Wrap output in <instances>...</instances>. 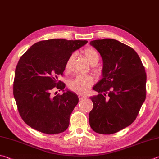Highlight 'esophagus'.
I'll return each mask as SVG.
<instances>
[{"instance_id": "1", "label": "esophagus", "mask_w": 159, "mask_h": 159, "mask_svg": "<svg viewBox=\"0 0 159 159\" xmlns=\"http://www.w3.org/2000/svg\"><path fill=\"white\" fill-rule=\"evenodd\" d=\"M86 98V95H79V99L80 100H84V99Z\"/></svg>"}]
</instances>
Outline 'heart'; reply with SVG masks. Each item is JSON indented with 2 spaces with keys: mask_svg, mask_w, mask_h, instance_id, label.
Instances as JSON below:
<instances>
[{
  "mask_svg": "<svg viewBox=\"0 0 159 159\" xmlns=\"http://www.w3.org/2000/svg\"><path fill=\"white\" fill-rule=\"evenodd\" d=\"M88 61L91 66L96 65L100 60V55L93 48L88 47L84 50ZM75 58V55L72 54L68 57L65 64V70L69 71L71 70L72 65ZM94 79L91 75H77L68 82V87L74 92L80 94H86L89 91L91 86L93 84Z\"/></svg>",
  "mask_w": 159,
  "mask_h": 159,
  "instance_id": "obj_1",
  "label": "heart"
}]
</instances>
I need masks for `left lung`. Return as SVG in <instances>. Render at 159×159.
I'll return each instance as SVG.
<instances>
[{
	"label": "left lung",
	"mask_w": 159,
	"mask_h": 159,
	"mask_svg": "<svg viewBox=\"0 0 159 159\" xmlns=\"http://www.w3.org/2000/svg\"><path fill=\"white\" fill-rule=\"evenodd\" d=\"M90 44L103 61L102 78L93 89V108L89 124L95 132L112 134L135 120L146 98L144 66L132 48L112 39L94 40Z\"/></svg>",
	"instance_id": "left-lung-1"
}]
</instances>
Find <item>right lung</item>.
I'll return each instance as SVG.
<instances>
[{"label":"right lung","mask_w":159,"mask_h":159,"mask_svg":"<svg viewBox=\"0 0 159 159\" xmlns=\"http://www.w3.org/2000/svg\"><path fill=\"white\" fill-rule=\"evenodd\" d=\"M87 41L63 39L41 41L20 57L15 70L13 93L19 114L34 129L46 134L64 132L79 102L77 95L64 91L58 80L65 70L68 57ZM64 93L53 97V88Z\"/></svg>","instance_id":"right-lung-1"}]
</instances>
